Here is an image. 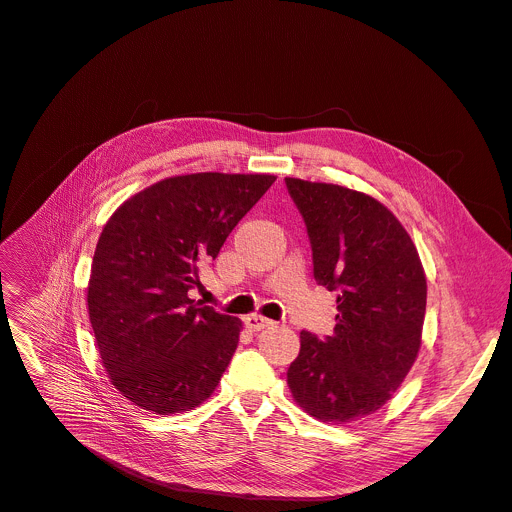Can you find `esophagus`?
Returning a JSON list of instances; mask_svg holds the SVG:
<instances>
[{"label":"esophagus","instance_id":"esophagus-1","mask_svg":"<svg viewBox=\"0 0 512 512\" xmlns=\"http://www.w3.org/2000/svg\"><path fill=\"white\" fill-rule=\"evenodd\" d=\"M243 323H246V327L250 331H262V329L273 325V321L266 319V316H262V314H248L246 321H243Z\"/></svg>","mask_w":512,"mask_h":512}]
</instances>
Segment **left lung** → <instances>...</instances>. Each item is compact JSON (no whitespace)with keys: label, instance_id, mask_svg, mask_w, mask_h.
Listing matches in <instances>:
<instances>
[{"label":"left lung","instance_id":"obj_1","mask_svg":"<svg viewBox=\"0 0 512 512\" xmlns=\"http://www.w3.org/2000/svg\"><path fill=\"white\" fill-rule=\"evenodd\" d=\"M285 185L308 229L314 279L339 294L333 335L300 333L287 385L310 417L354 423L392 400L417 360L423 264L402 223L367 193L294 177Z\"/></svg>","mask_w":512,"mask_h":512}]
</instances>
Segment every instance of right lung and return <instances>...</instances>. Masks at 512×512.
Segmentation results:
<instances>
[{
  "mask_svg": "<svg viewBox=\"0 0 512 512\" xmlns=\"http://www.w3.org/2000/svg\"><path fill=\"white\" fill-rule=\"evenodd\" d=\"M275 179L168 177L108 218L93 254L87 310L104 369L135 406L175 415L206 402L221 383L241 321L187 294Z\"/></svg>",
  "mask_w": 512,
  "mask_h": 512,
  "instance_id": "obj_1",
  "label": "right lung"
}]
</instances>
